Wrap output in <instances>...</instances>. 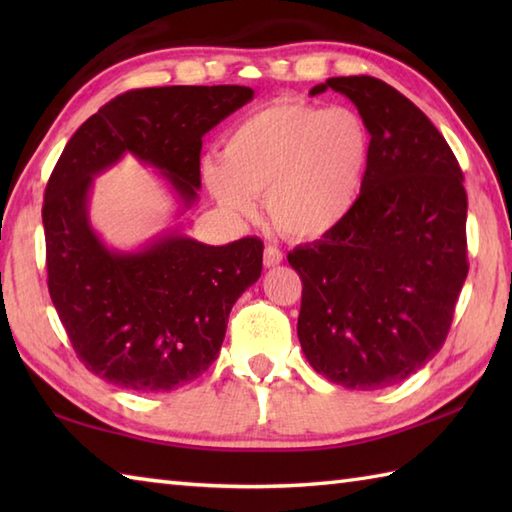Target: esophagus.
<instances>
[{
	"instance_id": "1",
	"label": "esophagus",
	"mask_w": 512,
	"mask_h": 512,
	"mask_svg": "<svg viewBox=\"0 0 512 512\" xmlns=\"http://www.w3.org/2000/svg\"><path fill=\"white\" fill-rule=\"evenodd\" d=\"M281 262H284V253L277 246H266L264 250V266L266 268H273V266H279Z\"/></svg>"
}]
</instances>
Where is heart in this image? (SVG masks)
<instances>
[{
  "label": "heart",
  "instance_id": "obj_1",
  "mask_svg": "<svg viewBox=\"0 0 512 512\" xmlns=\"http://www.w3.org/2000/svg\"><path fill=\"white\" fill-rule=\"evenodd\" d=\"M372 151V129L352 107L277 99L224 136L222 165H204V180L226 213L253 217L266 195L279 231L317 239L356 209Z\"/></svg>",
  "mask_w": 512,
  "mask_h": 512
}]
</instances>
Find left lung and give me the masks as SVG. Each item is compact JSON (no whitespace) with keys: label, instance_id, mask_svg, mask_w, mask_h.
Segmentation results:
<instances>
[{"label":"left lung","instance_id":"left-lung-1","mask_svg":"<svg viewBox=\"0 0 512 512\" xmlns=\"http://www.w3.org/2000/svg\"><path fill=\"white\" fill-rule=\"evenodd\" d=\"M374 151L361 200L334 231L288 255L303 284L297 334L308 363L347 389L398 385L447 339L466 264V191L447 140L374 76H334Z\"/></svg>","mask_w":512,"mask_h":512}]
</instances>
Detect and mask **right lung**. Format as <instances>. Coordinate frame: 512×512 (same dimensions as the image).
I'll return each mask as SVG.
<instances>
[{
    "label": "right lung",
    "instance_id": "add662e5",
    "mask_svg": "<svg viewBox=\"0 0 512 512\" xmlns=\"http://www.w3.org/2000/svg\"><path fill=\"white\" fill-rule=\"evenodd\" d=\"M253 94L244 85L132 90L65 145L41 211L48 290L76 356L107 383L154 394L204 374L233 303L262 275L264 244L209 246L173 228L138 250L107 248L90 224L94 178L132 154L165 176L184 213L202 184V136Z\"/></svg>",
    "mask_w": 512,
    "mask_h": 512
}]
</instances>
